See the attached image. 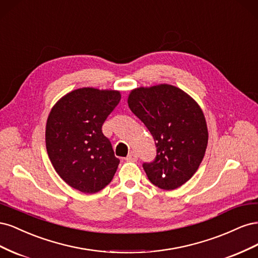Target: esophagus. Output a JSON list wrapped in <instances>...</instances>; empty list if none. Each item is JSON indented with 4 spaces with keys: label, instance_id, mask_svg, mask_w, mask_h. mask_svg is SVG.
I'll list each match as a JSON object with an SVG mask.
<instances>
[{
    "label": "esophagus",
    "instance_id": "1",
    "mask_svg": "<svg viewBox=\"0 0 258 258\" xmlns=\"http://www.w3.org/2000/svg\"><path fill=\"white\" fill-rule=\"evenodd\" d=\"M127 161H137L138 160V155L135 152H131L127 157H126Z\"/></svg>",
    "mask_w": 258,
    "mask_h": 258
}]
</instances>
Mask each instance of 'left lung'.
<instances>
[{
    "label": "left lung",
    "instance_id": "1",
    "mask_svg": "<svg viewBox=\"0 0 258 258\" xmlns=\"http://www.w3.org/2000/svg\"><path fill=\"white\" fill-rule=\"evenodd\" d=\"M128 105L156 141V159L143 165L148 179L165 190L182 186L196 173L207 150L209 134L200 105L169 84L132 89Z\"/></svg>",
    "mask_w": 258,
    "mask_h": 258
}]
</instances>
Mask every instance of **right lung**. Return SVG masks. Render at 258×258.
Returning <instances> with one entry per match:
<instances>
[{"label": "right lung", "instance_id": "obj_1", "mask_svg": "<svg viewBox=\"0 0 258 258\" xmlns=\"http://www.w3.org/2000/svg\"><path fill=\"white\" fill-rule=\"evenodd\" d=\"M119 90L84 87L61 97L49 112L45 142L56 172L73 188L95 194L119 165L102 124L119 103Z\"/></svg>", "mask_w": 258, "mask_h": 258}]
</instances>
